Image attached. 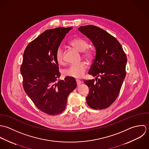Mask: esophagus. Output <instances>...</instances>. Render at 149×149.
<instances>
[{
  "instance_id": "obj_1",
  "label": "esophagus",
  "mask_w": 149,
  "mask_h": 149,
  "mask_svg": "<svg viewBox=\"0 0 149 149\" xmlns=\"http://www.w3.org/2000/svg\"><path fill=\"white\" fill-rule=\"evenodd\" d=\"M76 82H77V84L78 85H79L82 83L81 81L80 80H79V79H76Z\"/></svg>"
}]
</instances>
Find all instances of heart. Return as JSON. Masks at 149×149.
Segmentation results:
<instances>
[{"label":"heart","mask_w":149,"mask_h":149,"mask_svg":"<svg viewBox=\"0 0 149 149\" xmlns=\"http://www.w3.org/2000/svg\"><path fill=\"white\" fill-rule=\"evenodd\" d=\"M70 45L77 49L79 52H82V55L84 58L88 60H91L94 57L93 51L87 48L88 47V42L82 38H75L72 40ZM56 59L60 64H64L63 49L61 47H59L56 52ZM88 68V65L85 62H81L77 64H72L67 68L64 70V75L70 77L79 78L82 77Z\"/></svg>","instance_id":"heart-1"}]
</instances>
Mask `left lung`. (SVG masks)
<instances>
[{"mask_svg": "<svg viewBox=\"0 0 149 149\" xmlns=\"http://www.w3.org/2000/svg\"><path fill=\"white\" fill-rule=\"evenodd\" d=\"M78 30L93 44L96 55L88 74L94 79L84 81L89 88L86 102L90 108L103 109L117 98L125 78L127 56L119 41L102 29L94 26H80Z\"/></svg>", "mask_w": 149, "mask_h": 149, "instance_id": "left-lung-1", "label": "left lung"}]
</instances>
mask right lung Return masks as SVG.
Listing matches in <instances>:
<instances>
[{
	"instance_id": "obj_1",
	"label": "right lung",
	"mask_w": 149,
	"mask_h": 149,
	"mask_svg": "<svg viewBox=\"0 0 149 149\" xmlns=\"http://www.w3.org/2000/svg\"><path fill=\"white\" fill-rule=\"evenodd\" d=\"M72 28L45 30L30 42L24 53L21 67L24 89L37 108L49 115L64 111L68 95L77 86L73 77L57 82L60 74L56 52Z\"/></svg>"
}]
</instances>
